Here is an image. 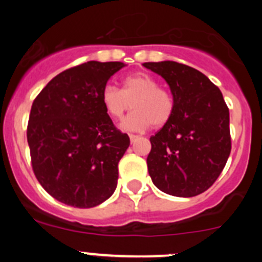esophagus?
<instances>
[{
	"instance_id": "obj_1",
	"label": "esophagus",
	"mask_w": 262,
	"mask_h": 262,
	"mask_svg": "<svg viewBox=\"0 0 262 262\" xmlns=\"http://www.w3.org/2000/svg\"><path fill=\"white\" fill-rule=\"evenodd\" d=\"M128 136H129V140H131V143H134V142H135V140H136V139L139 138L138 135H134V134H129Z\"/></svg>"
}]
</instances>
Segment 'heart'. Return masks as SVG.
<instances>
[{
  "label": "heart",
  "instance_id": "heart-1",
  "mask_svg": "<svg viewBox=\"0 0 262 262\" xmlns=\"http://www.w3.org/2000/svg\"><path fill=\"white\" fill-rule=\"evenodd\" d=\"M101 102L111 119H120L133 106L135 111L120 123V128L124 131H143L152 124L164 126L174 110L170 93L159 88L157 81L147 73L127 76L122 90L114 85H106L101 94Z\"/></svg>",
  "mask_w": 262,
  "mask_h": 262
}]
</instances>
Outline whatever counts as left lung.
<instances>
[{
  "label": "left lung",
  "instance_id": "8db88e82",
  "mask_svg": "<svg viewBox=\"0 0 262 262\" xmlns=\"http://www.w3.org/2000/svg\"><path fill=\"white\" fill-rule=\"evenodd\" d=\"M170 88L172 118L149 138L148 172L157 189L195 196L216 181L231 152L230 111L219 88L200 71L176 61L144 62Z\"/></svg>",
  "mask_w": 262,
  "mask_h": 262
}]
</instances>
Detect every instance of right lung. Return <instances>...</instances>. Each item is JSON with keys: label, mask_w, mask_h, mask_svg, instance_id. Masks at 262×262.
I'll use <instances>...</instances> for the list:
<instances>
[{"label": "right lung", "mask_w": 262, "mask_h": 262, "mask_svg": "<svg viewBox=\"0 0 262 262\" xmlns=\"http://www.w3.org/2000/svg\"><path fill=\"white\" fill-rule=\"evenodd\" d=\"M120 61H88L61 72L31 106L27 143L39 184L59 202L89 209L113 195L129 145L106 114L101 94Z\"/></svg>", "instance_id": "obj_1"}]
</instances>
